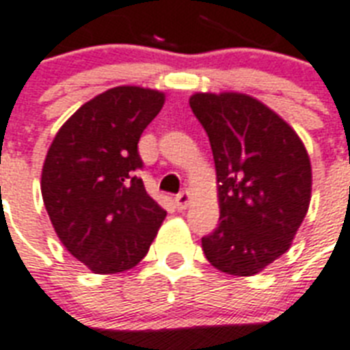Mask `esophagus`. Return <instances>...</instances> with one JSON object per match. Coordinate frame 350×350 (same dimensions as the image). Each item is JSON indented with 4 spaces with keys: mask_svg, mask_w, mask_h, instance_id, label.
<instances>
[{
    "mask_svg": "<svg viewBox=\"0 0 350 350\" xmlns=\"http://www.w3.org/2000/svg\"><path fill=\"white\" fill-rule=\"evenodd\" d=\"M189 204H191V193H189V191H183V193H180L176 196V207L180 211L187 209V205Z\"/></svg>",
    "mask_w": 350,
    "mask_h": 350,
    "instance_id": "esophagus-1",
    "label": "esophagus"
}]
</instances>
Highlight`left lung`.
<instances>
[{
    "label": "left lung",
    "instance_id": "obj_1",
    "mask_svg": "<svg viewBox=\"0 0 350 350\" xmlns=\"http://www.w3.org/2000/svg\"><path fill=\"white\" fill-rule=\"evenodd\" d=\"M191 110L209 137L220 224L202 239L207 260L250 277L292 246L312 194L310 157L299 135L244 93H194Z\"/></svg>",
    "mask_w": 350,
    "mask_h": 350
}]
</instances>
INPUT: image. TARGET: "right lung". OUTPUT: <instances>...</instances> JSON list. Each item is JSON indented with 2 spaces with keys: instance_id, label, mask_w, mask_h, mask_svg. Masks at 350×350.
I'll use <instances>...</instances> for the list:
<instances>
[{
  "instance_id": "right-lung-1",
  "label": "right lung",
  "mask_w": 350,
  "mask_h": 350,
  "mask_svg": "<svg viewBox=\"0 0 350 350\" xmlns=\"http://www.w3.org/2000/svg\"><path fill=\"white\" fill-rule=\"evenodd\" d=\"M165 93L117 86L58 130L42 169V198L58 239L93 273H119L148 253L167 211L145 191L137 143Z\"/></svg>"
}]
</instances>
